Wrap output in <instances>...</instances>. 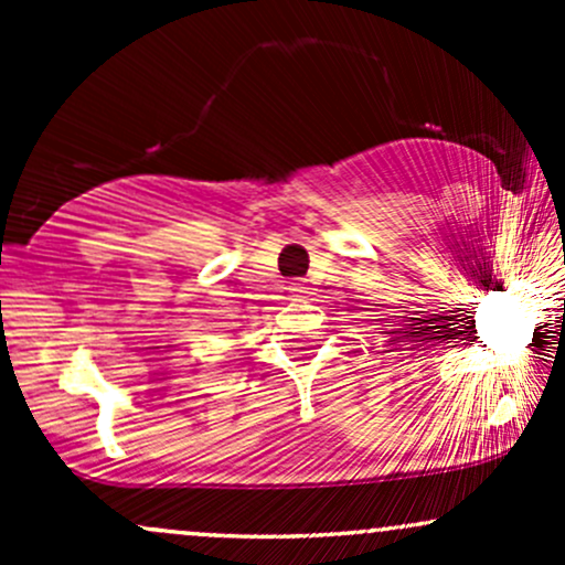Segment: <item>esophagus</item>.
I'll return each instance as SVG.
<instances>
[{
    "instance_id": "34e87169",
    "label": "esophagus",
    "mask_w": 565,
    "mask_h": 565,
    "mask_svg": "<svg viewBox=\"0 0 565 565\" xmlns=\"http://www.w3.org/2000/svg\"><path fill=\"white\" fill-rule=\"evenodd\" d=\"M289 295H291V300H302V297L308 295V289H305L302 284H295V287H289Z\"/></svg>"
}]
</instances>
